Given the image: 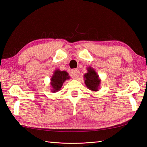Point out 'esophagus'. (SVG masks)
Wrapping results in <instances>:
<instances>
[{"label": "esophagus", "mask_w": 147, "mask_h": 147, "mask_svg": "<svg viewBox=\"0 0 147 147\" xmlns=\"http://www.w3.org/2000/svg\"><path fill=\"white\" fill-rule=\"evenodd\" d=\"M79 74H80V71L78 69H74L72 70L70 72V77L74 78V79H76L77 77H78L79 76Z\"/></svg>", "instance_id": "34e87169"}]
</instances>
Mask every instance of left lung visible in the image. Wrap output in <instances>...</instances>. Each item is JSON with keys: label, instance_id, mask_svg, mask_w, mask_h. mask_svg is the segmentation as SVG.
<instances>
[{"label": "left lung", "instance_id": "8db88e82", "mask_svg": "<svg viewBox=\"0 0 147 147\" xmlns=\"http://www.w3.org/2000/svg\"><path fill=\"white\" fill-rule=\"evenodd\" d=\"M87 72L84 74V82L87 88L93 92H96L100 86L101 80L94 68L88 67Z\"/></svg>", "mask_w": 147, "mask_h": 147}]
</instances>
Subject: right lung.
I'll return each mask as SVG.
<instances>
[{
    "mask_svg": "<svg viewBox=\"0 0 147 147\" xmlns=\"http://www.w3.org/2000/svg\"><path fill=\"white\" fill-rule=\"evenodd\" d=\"M70 78L69 74L66 71H61L59 69L55 70L51 78V91L55 93L60 90L65 81L70 79Z\"/></svg>",
    "mask_w": 147,
    "mask_h": 147,
    "instance_id": "1",
    "label": "right lung"
}]
</instances>
